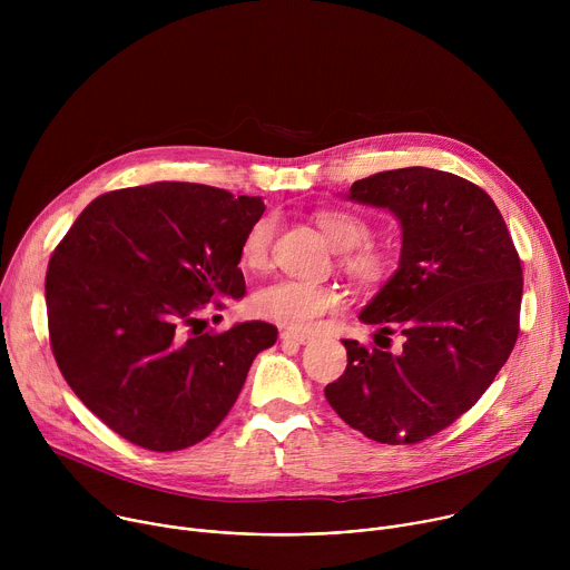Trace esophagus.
Wrapping results in <instances>:
<instances>
[{
    "mask_svg": "<svg viewBox=\"0 0 570 570\" xmlns=\"http://www.w3.org/2000/svg\"><path fill=\"white\" fill-rule=\"evenodd\" d=\"M279 338L284 341V343H291V345H306V343H311V336H306V334H297V332H282L279 334Z\"/></svg>",
    "mask_w": 570,
    "mask_h": 570,
    "instance_id": "obj_1",
    "label": "esophagus"
}]
</instances>
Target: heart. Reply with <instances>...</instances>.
<instances>
[{"mask_svg":"<svg viewBox=\"0 0 570 570\" xmlns=\"http://www.w3.org/2000/svg\"><path fill=\"white\" fill-rule=\"evenodd\" d=\"M275 225V216L264 214L243 232L238 257L248 271H259L268 264ZM317 225L334 243L336 250H350L345 264L354 275L372 282L387 273L390 257L367 243L372 236L367 218L350 209H327L317 214ZM250 304L255 315L262 320L275 322L286 330L306 332L317 324L320 317L338 308L341 295L330 286L282 277L257 288Z\"/></svg>","mask_w":570,"mask_h":570,"instance_id":"b5f03b06","label":"heart"}]
</instances>
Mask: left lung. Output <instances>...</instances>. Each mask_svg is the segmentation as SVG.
Segmentation results:
<instances>
[{
  "instance_id": "obj_1",
  "label": "left lung",
  "mask_w": 570,
  "mask_h": 570,
  "mask_svg": "<svg viewBox=\"0 0 570 570\" xmlns=\"http://www.w3.org/2000/svg\"><path fill=\"white\" fill-rule=\"evenodd\" d=\"M350 198L390 209L403 227L399 271L361 311L381 334L401 332L403 347L343 341L347 367L324 396L370 440L417 444L464 415L510 358L521 259L494 200L460 176L381 171L356 180Z\"/></svg>"
}]
</instances>
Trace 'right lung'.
<instances>
[{"instance_id": "right-lung-1", "label": "right lung", "mask_w": 570, "mask_h": 570, "mask_svg": "<svg viewBox=\"0 0 570 570\" xmlns=\"http://www.w3.org/2000/svg\"><path fill=\"white\" fill-rule=\"evenodd\" d=\"M194 183H153L95 198L56 246L47 279L53 358L88 409L124 440L180 451L229 413L277 327L198 332L207 304L243 297V232L264 214Z\"/></svg>"}]
</instances>
